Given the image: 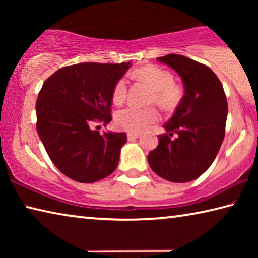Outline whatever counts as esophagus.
Masks as SVG:
<instances>
[{"label":"esophagus","mask_w":258,"mask_h":258,"mask_svg":"<svg viewBox=\"0 0 258 258\" xmlns=\"http://www.w3.org/2000/svg\"><path fill=\"white\" fill-rule=\"evenodd\" d=\"M140 137V133H134V132H128L127 133V139L128 140H135Z\"/></svg>","instance_id":"esophagus-1"}]
</instances>
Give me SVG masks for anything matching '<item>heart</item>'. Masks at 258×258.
<instances>
[{
    "instance_id": "heart-1",
    "label": "heart",
    "mask_w": 258,
    "mask_h": 258,
    "mask_svg": "<svg viewBox=\"0 0 258 258\" xmlns=\"http://www.w3.org/2000/svg\"><path fill=\"white\" fill-rule=\"evenodd\" d=\"M137 75L145 80L155 90L152 101L164 108H172L180 101L182 91L174 84L172 74L157 66H146L137 71ZM127 94V80L120 77L112 89V101L120 104ZM159 115L155 108H140L128 106L121 109L116 115V125L127 132L139 133L145 131L150 124L158 120Z\"/></svg>"
}]
</instances>
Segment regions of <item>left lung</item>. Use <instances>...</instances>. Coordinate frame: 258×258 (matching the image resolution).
I'll use <instances>...</instances> for the list:
<instances>
[{"instance_id":"obj_1","label":"left lung","mask_w":258,"mask_h":258,"mask_svg":"<svg viewBox=\"0 0 258 258\" xmlns=\"http://www.w3.org/2000/svg\"><path fill=\"white\" fill-rule=\"evenodd\" d=\"M157 60L178 74L184 95L164 125L166 133L158 135V146L149 152L148 163L165 180L190 182L207 171L220 150L228 101L222 83L209 67L174 53Z\"/></svg>"}]
</instances>
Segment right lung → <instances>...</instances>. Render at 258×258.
Listing matches in <instances>:
<instances>
[{"mask_svg":"<svg viewBox=\"0 0 258 258\" xmlns=\"http://www.w3.org/2000/svg\"><path fill=\"white\" fill-rule=\"evenodd\" d=\"M131 62H84L60 68L44 82L36 101L37 133L56 168L72 180L93 183L119 163L126 133L92 130L110 123L112 89Z\"/></svg>","mask_w":258,"mask_h":258,"instance_id":"1","label":"right lung"}]
</instances>
